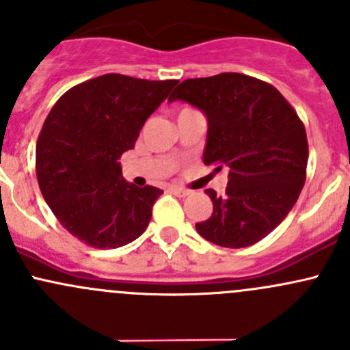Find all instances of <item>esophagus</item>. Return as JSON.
Masks as SVG:
<instances>
[{"label": "esophagus", "mask_w": 350, "mask_h": 350, "mask_svg": "<svg viewBox=\"0 0 350 350\" xmlns=\"http://www.w3.org/2000/svg\"><path fill=\"white\" fill-rule=\"evenodd\" d=\"M171 191L174 193L176 196H179V198H185V196H189V195H191V191H189V189L179 188V186H171Z\"/></svg>", "instance_id": "esophagus-1"}]
</instances>
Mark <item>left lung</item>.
Listing matches in <instances>:
<instances>
[{
	"label": "left lung",
	"instance_id": "left-lung-1",
	"mask_svg": "<svg viewBox=\"0 0 350 350\" xmlns=\"http://www.w3.org/2000/svg\"><path fill=\"white\" fill-rule=\"evenodd\" d=\"M200 108L208 133L203 162L228 167L225 196L196 224L208 242L241 249L262 241L291 211L306 179L305 125L271 84L239 72L186 79L169 96Z\"/></svg>",
	"mask_w": 350,
	"mask_h": 350
}]
</instances>
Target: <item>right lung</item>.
Segmentation results:
<instances>
[{
	"label": "right lung",
	"mask_w": 350,
	"mask_h": 350,
	"mask_svg": "<svg viewBox=\"0 0 350 350\" xmlns=\"http://www.w3.org/2000/svg\"><path fill=\"white\" fill-rule=\"evenodd\" d=\"M176 84L105 74L66 91L45 118L35 150L38 186L83 243L116 249L146 232L162 189L126 183L118 159Z\"/></svg>",
	"instance_id": "right-lung-1"
}]
</instances>
